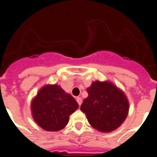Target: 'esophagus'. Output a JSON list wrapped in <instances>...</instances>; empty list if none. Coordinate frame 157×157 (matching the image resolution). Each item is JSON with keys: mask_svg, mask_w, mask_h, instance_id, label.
Segmentation results:
<instances>
[{"mask_svg": "<svg viewBox=\"0 0 157 157\" xmlns=\"http://www.w3.org/2000/svg\"><path fill=\"white\" fill-rule=\"evenodd\" d=\"M77 102L78 103L79 105H80L82 104V99L80 97H77Z\"/></svg>", "mask_w": 157, "mask_h": 157, "instance_id": "1", "label": "esophagus"}]
</instances>
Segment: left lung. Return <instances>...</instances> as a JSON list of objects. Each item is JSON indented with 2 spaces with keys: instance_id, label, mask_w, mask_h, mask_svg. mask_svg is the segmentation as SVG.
I'll list each match as a JSON object with an SVG mask.
<instances>
[{
  "instance_id": "1",
  "label": "left lung",
  "mask_w": 157,
  "mask_h": 157,
  "mask_svg": "<svg viewBox=\"0 0 157 157\" xmlns=\"http://www.w3.org/2000/svg\"><path fill=\"white\" fill-rule=\"evenodd\" d=\"M86 91L88 97L80 109L92 127L102 132L119 127L128 112V99L123 92L109 82L99 81L93 82Z\"/></svg>"
}]
</instances>
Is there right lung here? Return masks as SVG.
<instances>
[{"instance_id": "obj_1", "label": "right lung", "mask_w": 157, "mask_h": 157, "mask_svg": "<svg viewBox=\"0 0 157 157\" xmlns=\"http://www.w3.org/2000/svg\"><path fill=\"white\" fill-rule=\"evenodd\" d=\"M78 104L70 94L58 85L44 86L32 102L36 122L48 131H58L66 126L70 115Z\"/></svg>"}]
</instances>
